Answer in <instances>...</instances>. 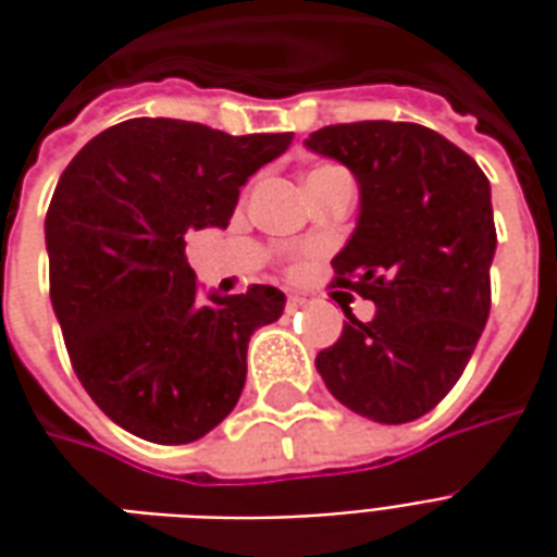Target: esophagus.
<instances>
[{
    "instance_id": "esophagus-1",
    "label": "esophagus",
    "mask_w": 557,
    "mask_h": 557,
    "mask_svg": "<svg viewBox=\"0 0 557 557\" xmlns=\"http://www.w3.org/2000/svg\"><path fill=\"white\" fill-rule=\"evenodd\" d=\"M304 304H307L304 295H289V310H298V307H304Z\"/></svg>"
}]
</instances>
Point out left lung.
<instances>
[{
  "label": "left lung",
  "mask_w": 557,
  "mask_h": 557,
  "mask_svg": "<svg viewBox=\"0 0 557 557\" xmlns=\"http://www.w3.org/2000/svg\"><path fill=\"white\" fill-rule=\"evenodd\" d=\"M304 146L351 170L355 232L331 265L375 304L315 355L327 391L375 423L432 411L466 370L490 319L495 256L490 178L450 139L411 122L331 125Z\"/></svg>",
  "instance_id": "left-lung-1"
}]
</instances>
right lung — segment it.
Listing matches in <instances>:
<instances>
[{
	"instance_id": "1",
	"label": "right lung",
	"mask_w": 557,
	"mask_h": 557,
	"mask_svg": "<svg viewBox=\"0 0 557 557\" xmlns=\"http://www.w3.org/2000/svg\"><path fill=\"white\" fill-rule=\"evenodd\" d=\"M292 134L232 137L178 119H127L79 148L44 235L50 301L98 409L154 444H187L242 397L247 343L286 295H202L184 259L196 230H226L238 190Z\"/></svg>"
}]
</instances>
